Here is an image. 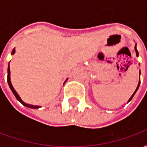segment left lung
<instances>
[{"mask_svg":"<svg viewBox=\"0 0 147 147\" xmlns=\"http://www.w3.org/2000/svg\"><path fill=\"white\" fill-rule=\"evenodd\" d=\"M135 49H136V56H139V53H138V50H137V49H136V46H135ZM139 75H140V71H139ZM139 84H140V80H139V84H138V86H137V88H136V91H135V93H134V94H133L132 95H131V98H130L129 101H128V102H130V101H131V98H133V96L135 95V94H136V91H137V90L139 89Z\"/></svg>","mask_w":147,"mask_h":147,"instance_id":"left-lung-1","label":"left lung"}]
</instances>
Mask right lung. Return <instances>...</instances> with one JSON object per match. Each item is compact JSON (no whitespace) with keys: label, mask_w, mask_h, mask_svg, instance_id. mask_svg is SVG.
<instances>
[{"label":"right lung","mask_w":147,"mask_h":147,"mask_svg":"<svg viewBox=\"0 0 147 147\" xmlns=\"http://www.w3.org/2000/svg\"><path fill=\"white\" fill-rule=\"evenodd\" d=\"M15 52H16V49H15V48L13 49V50H12V52H11V54H14ZM8 85H9V87H10V89L11 90V91H12V93L14 94L15 97L16 98V99H17L19 102H20L22 104L24 105H25V106H27V107H28V108H31V109H38L39 108V106H34V105H28V104H26V103H24L22 100L20 99V98L19 97V95H18V94L16 93V91L15 90L14 88H13V86H12V85H11V80H10V67H9V65H8Z\"/></svg>","instance_id":"1"}]
</instances>
